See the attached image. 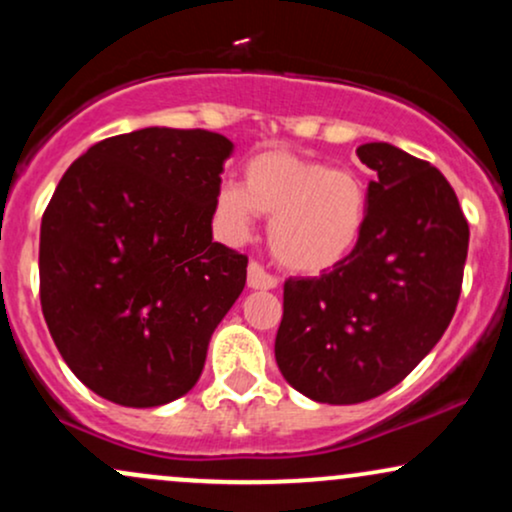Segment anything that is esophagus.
<instances>
[{
  "label": "esophagus",
  "mask_w": 512,
  "mask_h": 512,
  "mask_svg": "<svg viewBox=\"0 0 512 512\" xmlns=\"http://www.w3.org/2000/svg\"><path fill=\"white\" fill-rule=\"evenodd\" d=\"M279 279L274 274H269L267 269L262 267L260 262H250L248 264V286L250 289H276Z\"/></svg>",
  "instance_id": "obj_1"
}]
</instances>
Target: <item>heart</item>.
<instances>
[{"label": "heart", "instance_id": "1", "mask_svg": "<svg viewBox=\"0 0 512 512\" xmlns=\"http://www.w3.org/2000/svg\"><path fill=\"white\" fill-rule=\"evenodd\" d=\"M216 211L228 236L245 238L255 214L269 221V250L281 267L317 274L354 250L366 223L368 197L351 170L327 168L289 149L252 156L243 185L223 182Z\"/></svg>", "mask_w": 512, "mask_h": 512}]
</instances>
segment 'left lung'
<instances>
[{"label":"left lung","mask_w":512,"mask_h":512,"mask_svg":"<svg viewBox=\"0 0 512 512\" xmlns=\"http://www.w3.org/2000/svg\"><path fill=\"white\" fill-rule=\"evenodd\" d=\"M358 158L378 173L354 250L315 279H286L274 356L305 397L358 404L402 383L448 330L469 226L438 168L385 142Z\"/></svg>","instance_id":"left-lung-1"}]
</instances>
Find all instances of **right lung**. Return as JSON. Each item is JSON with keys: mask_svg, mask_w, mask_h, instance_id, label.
I'll use <instances>...</instances> for the list:
<instances>
[{"mask_svg": "<svg viewBox=\"0 0 512 512\" xmlns=\"http://www.w3.org/2000/svg\"><path fill=\"white\" fill-rule=\"evenodd\" d=\"M207 129L146 127L93 144L40 223V305L88 390L122 407L190 392L248 257L211 243L223 161Z\"/></svg>", "mask_w": 512, "mask_h": 512, "instance_id": "1", "label": "right lung"}]
</instances>
